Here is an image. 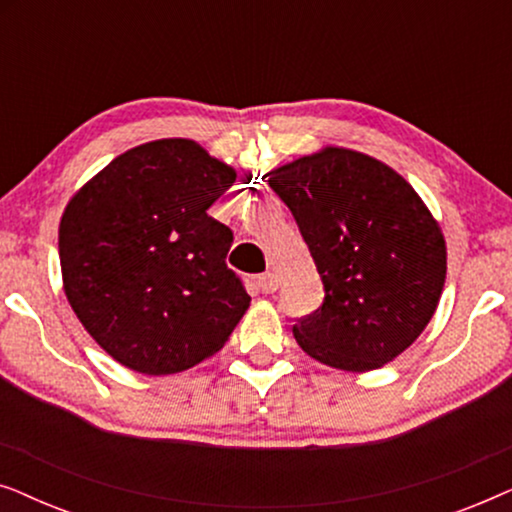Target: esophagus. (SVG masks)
Wrapping results in <instances>:
<instances>
[{"mask_svg": "<svg viewBox=\"0 0 512 512\" xmlns=\"http://www.w3.org/2000/svg\"><path fill=\"white\" fill-rule=\"evenodd\" d=\"M256 284H258V289H261L263 293H275V291H277V286H279L277 277L272 275V272H265V275L258 277V279H256Z\"/></svg>", "mask_w": 512, "mask_h": 512, "instance_id": "34e87169", "label": "esophagus"}]
</instances>
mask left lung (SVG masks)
I'll list each match as a JSON object with an SVG mask.
<instances>
[{"mask_svg":"<svg viewBox=\"0 0 512 512\" xmlns=\"http://www.w3.org/2000/svg\"><path fill=\"white\" fill-rule=\"evenodd\" d=\"M324 282V305L293 324L324 366L368 373L401 356L429 324L447 275L440 223L382 160L321 146L268 172Z\"/></svg>","mask_w":512,"mask_h":512,"instance_id":"8db88e82","label":"left lung"}]
</instances>
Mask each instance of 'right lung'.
Wrapping results in <instances>:
<instances>
[{
    "instance_id": "right-lung-1",
    "label": "right lung",
    "mask_w": 512,
    "mask_h": 512,
    "mask_svg": "<svg viewBox=\"0 0 512 512\" xmlns=\"http://www.w3.org/2000/svg\"><path fill=\"white\" fill-rule=\"evenodd\" d=\"M235 179L205 146L167 137L121 153L69 198L58 228L62 289L121 366L144 375L198 366L249 310L226 265L233 233L207 214Z\"/></svg>"
}]
</instances>
